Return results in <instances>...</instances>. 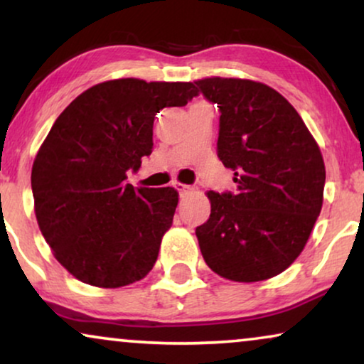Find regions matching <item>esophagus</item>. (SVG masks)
I'll return each instance as SVG.
<instances>
[{
    "mask_svg": "<svg viewBox=\"0 0 364 364\" xmlns=\"http://www.w3.org/2000/svg\"><path fill=\"white\" fill-rule=\"evenodd\" d=\"M176 188H177L178 192L182 193V196H186V193H191V192H193V188H192L191 186H186V183H177Z\"/></svg>",
    "mask_w": 364,
    "mask_h": 364,
    "instance_id": "34e87169",
    "label": "esophagus"
}]
</instances>
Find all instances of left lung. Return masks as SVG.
Masks as SVG:
<instances>
[{"label":"left lung","instance_id":"8db88e82","mask_svg":"<svg viewBox=\"0 0 364 364\" xmlns=\"http://www.w3.org/2000/svg\"><path fill=\"white\" fill-rule=\"evenodd\" d=\"M196 84L220 111L217 156L237 183L235 192H207L210 217L196 228L202 257L228 280H267L296 260L320 215V147L275 89L232 77Z\"/></svg>","mask_w":364,"mask_h":364}]
</instances>
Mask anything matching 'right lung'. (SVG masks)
<instances>
[{
  "instance_id": "1",
  "label": "right lung",
  "mask_w": 364,
  "mask_h": 364,
  "mask_svg": "<svg viewBox=\"0 0 364 364\" xmlns=\"http://www.w3.org/2000/svg\"><path fill=\"white\" fill-rule=\"evenodd\" d=\"M196 96L192 82L116 79L89 87L53 124L33 164L34 212L56 260L77 280L117 288L152 270L178 193L134 188L127 172L151 156L156 114Z\"/></svg>"
}]
</instances>
